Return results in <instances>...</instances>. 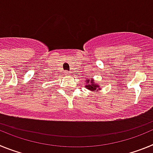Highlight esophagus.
Masks as SVG:
<instances>
[{
    "instance_id": "1",
    "label": "esophagus",
    "mask_w": 153,
    "mask_h": 153,
    "mask_svg": "<svg viewBox=\"0 0 153 153\" xmlns=\"http://www.w3.org/2000/svg\"><path fill=\"white\" fill-rule=\"evenodd\" d=\"M70 73L69 72V71H65V74H66V75H70Z\"/></svg>"
}]
</instances>
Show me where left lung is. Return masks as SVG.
Returning <instances> with one entry per match:
<instances>
[{
    "label": "left lung",
    "instance_id": "1",
    "mask_svg": "<svg viewBox=\"0 0 153 153\" xmlns=\"http://www.w3.org/2000/svg\"><path fill=\"white\" fill-rule=\"evenodd\" d=\"M85 81H86V85H85V87H86L87 90H90V91H94V90L99 91V90H101L100 86H99L97 83H94L95 81L93 80V79H90V78H88V79H86Z\"/></svg>",
    "mask_w": 153,
    "mask_h": 153
}]
</instances>
